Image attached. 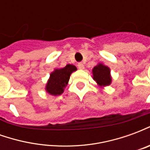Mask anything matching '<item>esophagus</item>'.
<instances>
[{"label":"esophagus","instance_id":"esophagus-1","mask_svg":"<svg viewBox=\"0 0 150 150\" xmlns=\"http://www.w3.org/2000/svg\"><path fill=\"white\" fill-rule=\"evenodd\" d=\"M78 67H79V69H80V70L84 69V65H83V63H82V62H79Z\"/></svg>","mask_w":150,"mask_h":150}]
</instances>
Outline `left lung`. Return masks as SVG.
Returning <instances> with one entry per match:
<instances>
[{
    "instance_id": "8db88e82",
    "label": "left lung",
    "mask_w": 150,
    "mask_h": 150,
    "mask_svg": "<svg viewBox=\"0 0 150 150\" xmlns=\"http://www.w3.org/2000/svg\"><path fill=\"white\" fill-rule=\"evenodd\" d=\"M92 75L93 79L100 87H106L112 83L110 69L103 63H99L92 69Z\"/></svg>"
}]
</instances>
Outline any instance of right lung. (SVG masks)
<instances>
[{
	"mask_svg": "<svg viewBox=\"0 0 150 150\" xmlns=\"http://www.w3.org/2000/svg\"><path fill=\"white\" fill-rule=\"evenodd\" d=\"M77 70L76 67L67 64L65 67L55 69L50 75L46 83V91L52 96H59L64 91L72 72Z\"/></svg>",
	"mask_w": 150,
	"mask_h": 150,
	"instance_id": "obj_1",
	"label": "right lung"
}]
</instances>
